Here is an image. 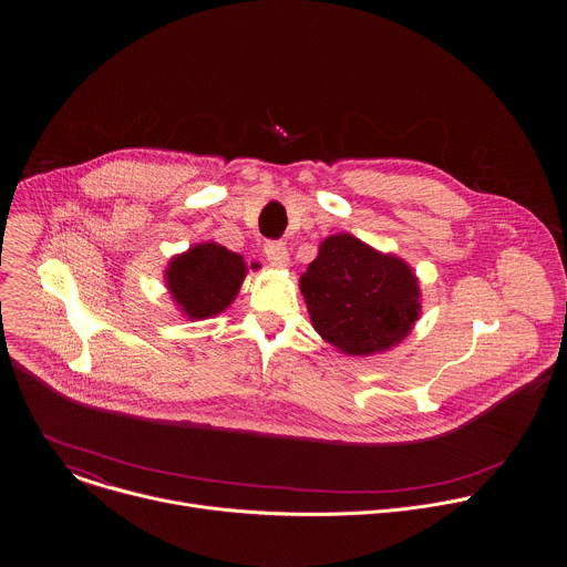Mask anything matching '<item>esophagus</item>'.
Masks as SVG:
<instances>
[{"mask_svg": "<svg viewBox=\"0 0 567 567\" xmlns=\"http://www.w3.org/2000/svg\"><path fill=\"white\" fill-rule=\"evenodd\" d=\"M264 252H266L268 261L277 268H286L290 264V255H288V248L284 243H266Z\"/></svg>", "mask_w": 567, "mask_h": 567, "instance_id": "obj_1", "label": "esophagus"}]
</instances>
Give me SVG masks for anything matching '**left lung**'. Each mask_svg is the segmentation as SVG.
Segmentation results:
<instances>
[{"label":"left lung","mask_w":567,"mask_h":567,"mask_svg":"<svg viewBox=\"0 0 567 567\" xmlns=\"http://www.w3.org/2000/svg\"><path fill=\"white\" fill-rule=\"evenodd\" d=\"M299 288L312 327L344 355L398 347L421 317L419 277L410 264L351 234L324 238Z\"/></svg>","instance_id":"left-lung-1"}]
</instances>
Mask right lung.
I'll return each mask as SVG.
<instances>
[{
  "mask_svg": "<svg viewBox=\"0 0 567 567\" xmlns=\"http://www.w3.org/2000/svg\"><path fill=\"white\" fill-rule=\"evenodd\" d=\"M250 268H255L250 264ZM248 266L240 252L218 243L189 246L174 255L165 270V288L189 321H205L223 315L238 297Z\"/></svg>",
  "mask_w": 567,
  "mask_h": 567,
  "instance_id": "right-lung-1",
  "label": "right lung"
}]
</instances>
